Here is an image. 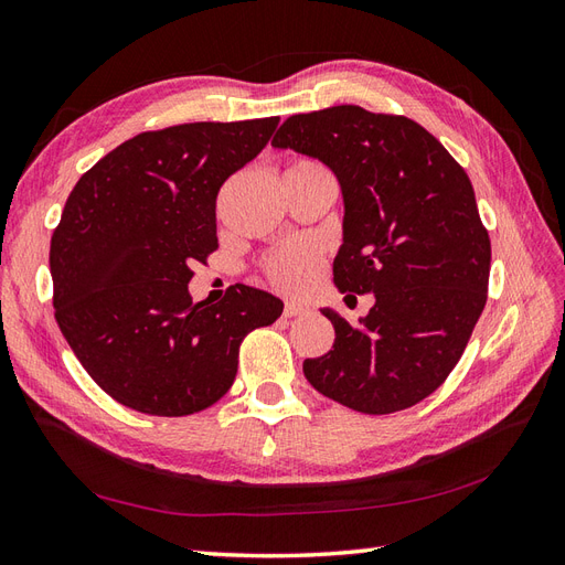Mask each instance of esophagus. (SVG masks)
I'll list each match as a JSON object with an SVG mask.
<instances>
[{
  "mask_svg": "<svg viewBox=\"0 0 565 565\" xmlns=\"http://www.w3.org/2000/svg\"><path fill=\"white\" fill-rule=\"evenodd\" d=\"M307 311H309V307H303V303H299V301H285L282 316L285 318H295V316H303Z\"/></svg>",
  "mask_w": 565,
  "mask_h": 565,
  "instance_id": "esophagus-1",
  "label": "esophagus"
}]
</instances>
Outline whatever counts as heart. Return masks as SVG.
Masks as SVG:
<instances>
[{"mask_svg": "<svg viewBox=\"0 0 565 565\" xmlns=\"http://www.w3.org/2000/svg\"><path fill=\"white\" fill-rule=\"evenodd\" d=\"M328 173L323 166L313 159H292L282 166L280 180H295V178H309ZM264 278L280 289L285 295H303L320 280L323 273V252H320L311 242H287L273 252H268L262 264Z\"/></svg>", "mask_w": 565, "mask_h": 565, "instance_id": "1", "label": "heart"}]
</instances>
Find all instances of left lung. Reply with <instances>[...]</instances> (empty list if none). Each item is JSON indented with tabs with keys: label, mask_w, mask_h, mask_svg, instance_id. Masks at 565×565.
Returning a JSON list of instances; mask_svg holds the SVG:
<instances>
[{
	"label": "left lung",
	"mask_w": 565,
	"mask_h": 565,
	"mask_svg": "<svg viewBox=\"0 0 565 565\" xmlns=\"http://www.w3.org/2000/svg\"><path fill=\"white\" fill-rule=\"evenodd\" d=\"M273 147L320 159L344 196V242L332 276L347 297L375 295L354 328H334L303 375L359 414L416 406L454 371L487 303L492 245L470 178L416 120L354 104L289 116Z\"/></svg>",
	"instance_id": "left-lung-1"
}]
</instances>
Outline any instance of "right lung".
<instances>
[{
	"label": "right lung",
	"mask_w": 565,
	"mask_h": 565,
	"mask_svg": "<svg viewBox=\"0 0 565 565\" xmlns=\"http://www.w3.org/2000/svg\"><path fill=\"white\" fill-rule=\"evenodd\" d=\"M278 124L140 132L75 182L50 247L54 318L118 404L166 418L209 408L235 383L242 340L280 318L282 301L249 285L218 303L188 292L192 266L218 249V190Z\"/></svg>",
	"instance_id": "add662e5"
}]
</instances>
